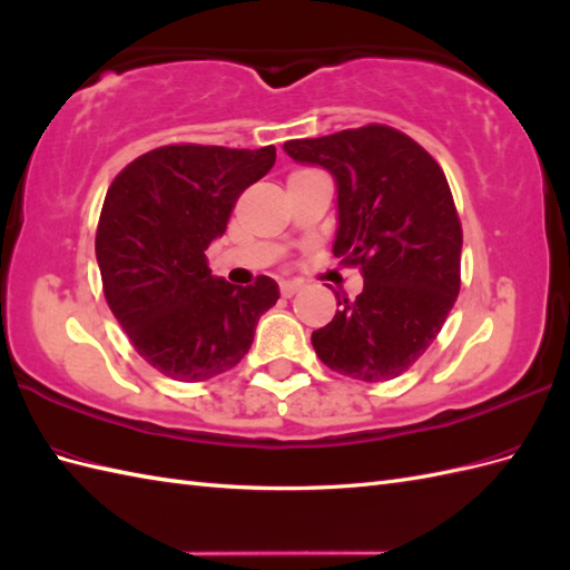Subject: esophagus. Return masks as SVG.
Masks as SVG:
<instances>
[{"label":"esophagus","mask_w":570,"mask_h":570,"mask_svg":"<svg viewBox=\"0 0 570 570\" xmlns=\"http://www.w3.org/2000/svg\"><path fill=\"white\" fill-rule=\"evenodd\" d=\"M297 292H299V285H297V283H289V281L281 283V295H283V297H292V295H297Z\"/></svg>","instance_id":"34e87169"}]
</instances>
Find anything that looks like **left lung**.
Masks as SVG:
<instances>
[{
	"mask_svg": "<svg viewBox=\"0 0 570 570\" xmlns=\"http://www.w3.org/2000/svg\"><path fill=\"white\" fill-rule=\"evenodd\" d=\"M299 164L337 183L333 254L358 266L364 289L312 335L327 368L383 383L409 371L433 344L461 287L463 233L438 161L409 135L364 126L289 140Z\"/></svg>",
	"mask_w": 570,
	"mask_h": 570,
	"instance_id": "obj_1",
	"label": "left lung"
}]
</instances>
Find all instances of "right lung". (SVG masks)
Instances as JSON below:
<instances>
[{"instance_id": "right-lung-1", "label": "right lung", "mask_w": 570, "mask_h": 570, "mask_svg": "<svg viewBox=\"0 0 570 570\" xmlns=\"http://www.w3.org/2000/svg\"><path fill=\"white\" fill-rule=\"evenodd\" d=\"M273 164V145H168L114 178L95 239L101 285L137 354L166 377L199 383L237 366L281 297L268 275L247 287L216 278L204 254Z\"/></svg>"}]
</instances>
